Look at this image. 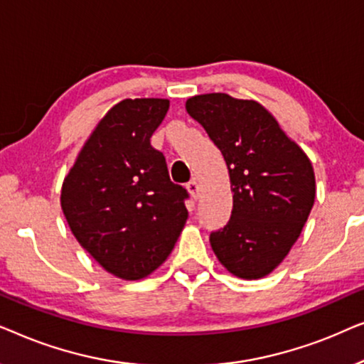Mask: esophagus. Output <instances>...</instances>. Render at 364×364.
I'll list each match as a JSON object with an SVG mask.
<instances>
[{
    "label": "esophagus",
    "mask_w": 364,
    "mask_h": 364,
    "mask_svg": "<svg viewBox=\"0 0 364 364\" xmlns=\"http://www.w3.org/2000/svg\"><path fill=\"white\" fill-rule=\"evenodd\" d=\"M187 191L191 192L192 198H197L198 197V182L196 181V178H192V181L187 183Z\"/></svg>",
    "instance_id": "obj_1"
}]
</instances>
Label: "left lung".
<instances>
[{
  "mask_svg": "<svg viewBox=\"0 0 364 364\" xmlns=\"http://www.w3.org/2000/svg\"><path fill=\"white\" fill-rule=\"evenodd\" d=\"M228 167L230 220L210 233V245L228 272L245 280L280 265L315 202V172L306 154L257 101L213 92L186 102Z\"/></svg>",
  "mask_w": 364,
  "mask_h": 364,
  "instance_id": "obj_1",
  "label": "left lung"
}]
</instances>
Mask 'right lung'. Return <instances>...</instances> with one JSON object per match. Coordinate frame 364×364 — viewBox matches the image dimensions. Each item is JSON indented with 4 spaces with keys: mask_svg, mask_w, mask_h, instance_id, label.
I'll return each mask as SVG.
<instances>
[{
    "mask_svg": "<svg viewBox=\"0 0 364 364\" xmlns=\"http://www.w3.org/2000/svg\"><path fill=\"white\" fill-rule=\"evenodd\" d=\"M167 99H124L101 119L63 182L69 228L94 260L122 280L166 262L188 217V192L171 181L151 137Z\"/></svg>",
    "mask_w": 364,
    "mask_h": 364,
    "instance_id": "1",
    "label": "right lung"
}]
</instances>
